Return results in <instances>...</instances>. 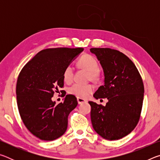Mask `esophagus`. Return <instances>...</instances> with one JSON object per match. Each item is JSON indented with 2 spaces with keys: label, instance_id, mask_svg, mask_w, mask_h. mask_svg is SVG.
<instances>
[{
  "label": "esophagus",
  "instance_id": "34e87169",
  "mask_svg": "<svg viewBox=\"0 0 160 160\" xmlns=\"http://www.w3.org/2000/svg\"><path fill=\"white\" fill-rule=\"evenodd\" d=\"M77 100H78V104H79L86 102V100L85 99H84L82 98H80V97H78Z\"/></svg>",
  "mask_w": 160,
  "mask_h": 160
}]
</instances>
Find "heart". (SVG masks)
<instances>
[{"mask_svg": "<svg viewBox=\"0 0 160 160\" xmlns=\"http://www.w3.org/2000/svg\"><path fill=\"white\" fill-rule=\"evenodd\" d=\"M78 66L90 72V78L95 81L99 78V63L97 59L90 54L81 56L78 61ZM73 68L68 66L63 70V78L65 82L69 84L73 80ZM94 87L91 85H82L75 83L68 89V92L80 98H87L93 92Z\"/></svg>", "mask_w": 160, "mask_h": 160, "instance_id": "1", "label": "heart"}]
</instances>
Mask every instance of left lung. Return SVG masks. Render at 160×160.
<instances>
[{
	"label": "left lung",
	"instance_id": "obj_1",
	"mask_svg": "<svg viewBox=\"0 0 160 160\" xmlns=\"http://www.w3.org/2000/svg\"><path fill=\"white\" fill-rule=\"evenodd\" d=\"M104 70V85L94 94L107 98L106 106L89 102L93 128L103 138L116 140L128 135L138 123L144 85L136 66L125 54L109 48H92Z\"/></svg>",
	"mask_w": 160,
	"mask_h": 160
}]
</instances>
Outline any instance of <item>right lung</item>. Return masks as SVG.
<instances>
[{
    "instance_id": "add662e5",
    "label": "right lung",
    "mask_w": 160,
    "mask_h": 160,
    "mask_svg": "<svg viewBox=\"0 0 160 160\" xmlns=\"http://www.w3.org/2000/svg\"><path fill=\"white\" fill-rule=\"evenodd\" d=\"M83 48H47L27 63L19 74L16 85L20 117L29 132L42 140L58 138L66 131L69 113L78 105L76 97L67 94L56 104L51 98L63 88V72Z\"/></svg>"
}]
</instances>
